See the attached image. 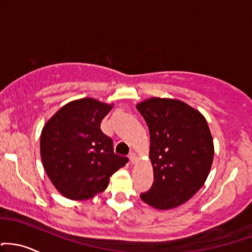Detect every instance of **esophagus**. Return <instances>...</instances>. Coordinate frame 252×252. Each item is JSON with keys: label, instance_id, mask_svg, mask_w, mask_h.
<instances>
[{"label": "esophagus", "instance_id": "34e87169", "mask_svg": "<svg viewBox=\"0 0 252 252\" xmlns=\"http://www.w3.org/2000/svg\"><path fill=\"white\" fill-rule=\"evenodd\" d=\"M129 159H130V163H131V164H135L136 162H137V157H136V155L134 153H131L129 155Z\"/></svg>", "mask_w": 252, "mask_h": 252}]
</instances>
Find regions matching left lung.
Listing matches in <instances>:
<instances>
[{
    "label": "left lung",
    "mask_w": 252,
    "mask_h": 252,
    "mask_svg": "<svg viewBox=\"0 0 252 252\" xmlns=\"http://www.w3.org/2000/svg\"><path fill=\"white\" fill-rule=\"evenodd\" d=\"M150 132L154 183L142 201L176 208L201 189L214 159V142L203 115L178 99L154 97L137 104Z\"/></svg>",
    "instance_id": "obj_1"
}]
</instances>
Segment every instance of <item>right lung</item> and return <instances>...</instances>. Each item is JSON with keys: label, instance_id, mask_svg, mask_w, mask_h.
Wrapping results in <instances>:
<instances>
[{"label": "right lung", "instance_id": "right-lung-1", "mask_svg": "<svg viewBox=\"0 0 252 252\" xmlns=\"http://www.w3.org/2000/svg\"><path fill=\"white\" fill-rule=\"evenodd\" d=\"M113 105L94 98L70 102L48 121L41 158L51 183L66 198L88 199L107 189L110 176L128 163L114 153L101 121Z\"/></svg>", "mask_w": 252, "mask_h": 252}]
</instances>
